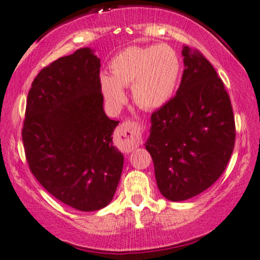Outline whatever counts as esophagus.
I'll list each match as a JSON object with an SVG mask.
<instances>
[{
	"mask_svg": "<svg viewBox=\"0 0 260 260\" xmlns=\"http://www.w3.org/2000/svg\"><path fill=\"white\" fill-rule=\"evenodd\" d=\"M119 136L122 137L121 139V149L124 152H131V151L139 146L141 133L140 128L133 121H126L117 129Z\"/></svg>",
	"mask_w": 260,
	"mask_h": 260,
	"instance_id": "obj_1",
	"label": "esophagus"
}]
</instances>
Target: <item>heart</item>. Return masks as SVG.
Here are the masks:
<instances>
[{"instance_id":"heart-1","label":"heart","mask_w":260,"mask_h":260,"mask_svg":"<svg viewBox=\"0 0 260 260\" xmlns=\"http://www.w3.org/2000/svg\"><path fill=\"white\" fill-rule=\"evenodd\" d=\"M181 71L179 56L169 45L128 47L111 58L110 74L101 73L100 87L113 109L126 101L123 88L132 86L134 101L145 109H156L172 98Z\"/></svg>"}]
</instances>
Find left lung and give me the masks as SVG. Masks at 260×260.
Segmentation results:
<instances>
[{"instance_id":"8db88e82","label":"left lung","mask_w":260,"mask_h":260,"mask_svg":"<svg viewBox=\"0 0 260 260\" xmlns=\"http://www.w3.org/2000/svg\"><path fill=\"white\" fill-rule=\"evenodd\" d=\"M176 96L151 115L145 147L164 198L182 202L208 189L224 172L235 144L231 98L202 52L182 49Z\"/></svg>"}]
</instances>
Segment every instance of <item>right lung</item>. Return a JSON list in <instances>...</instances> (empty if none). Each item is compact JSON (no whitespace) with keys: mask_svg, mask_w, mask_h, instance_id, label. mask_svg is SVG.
<instances>
[{"mask_svg":"<svg viewBox=\"0 0 260 260\" xmlns=\"http://www.w3.org/2000/svg\"><path fill=\"white\" fill-rule=\"evenodd\" d=\"M101 60L81 48L43 68L27 96L22 143L38 182L79 211H96L115 194L123 154L113 145L119 121L103 109Z\"/></svg>","mask_w":260,"mask_h":260,"instance_id":"right-lung-1","label":"right lung"}]
</instances>
